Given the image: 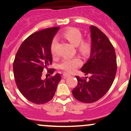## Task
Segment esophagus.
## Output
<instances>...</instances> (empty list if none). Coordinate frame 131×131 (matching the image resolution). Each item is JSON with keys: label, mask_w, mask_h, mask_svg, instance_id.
<instances>
[{"label": "esophagus", "mask_w": 131, "mask_h": 131, "mask_svg": "<svg viewBox=\"0 0 131 131\" xmlns=\"http://www.w3.org/2000/svg\"><path fill=\"white\" fill-rule=\"evenodd\" d=\"M69 76H70V75L69 73H66V72H64V73H63V78H64V79H66L67 77H69Z\"/></svg>", "instance_id": "1"}]
</instances>
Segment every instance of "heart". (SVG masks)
Segmentation results:
<instances>
[{
	"label": "heart",
	"instance_id": "1",
	"mask_svg": "<svg viewBox=\"0 0 131 131\" xmlns=\"http://www.w3.org/2000/svg\"><path fill=\"white\" fill-rule=\"evenodd\" d=\"M61 37L69 41L73 46H76L77 50L82 56L88 57L92 50L91 43L88 40H84L83 36L81 30L75 27H70L66 29L61 34ZM58 40L54 38L50 45V51L53 56L56 54V47ZM82 61L79 58H64L59 64V68L63 70L71 73L81 65Z\"/></svg>",
	"mask_w": 131,
	"mask_h": 131
}]
</instances>
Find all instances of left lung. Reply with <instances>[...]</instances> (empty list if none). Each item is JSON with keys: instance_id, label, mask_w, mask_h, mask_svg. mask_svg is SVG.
<instances>
[{"instance_id": "left-lung-1", "label": "left lung", "mask_w": 131, "mask_h": 131, "mask_svg": "<svg viewBox=\"0 0 131 131\" xmlns=\"http://www.w3.org/2000/svg\"><path fill=\"white\" fill-rule=\"evenodd\" d=\"M92 50L88 61L81 68L88 77L75 76L78 83L72 94L75 99L84 103L97 101L107 92L116 75L117 64L115 49L108 38L99 28L90 27Z\"/></svg>"}]
</instances>
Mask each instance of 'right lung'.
I'll return each instance as SVG.
<instances>
[{"label":"right lung","instance_id":"obj_1","mask_svg":"<svg viewBox=\"0 0 131 131\" xmlns=\"http://www.w3.org/2000/svg\"><path fill=\"white\" fill-rule=\"evenodd\" d=\"M59 27L47 28L34 32L27 38L19 47L13 62L15 82L19 91L27 99L42 104L52 99L61 75L41 79L42 72L47 70L53 74L54 68H48L52 58L50 45Z\"/></svg>","mask_w":131,"mask_h":131}]
</instances>
